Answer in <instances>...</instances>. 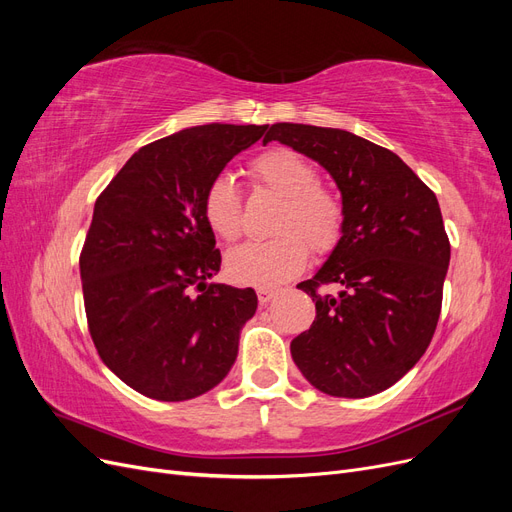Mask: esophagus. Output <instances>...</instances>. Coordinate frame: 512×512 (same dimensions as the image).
Segmentation results:
<instances>
[{"mask_svg":"<svg viewBox=\"0 0 512 512\" xmlns=\"http://www.w3.org/2000/svg\"><path fill=\"white\" fill-rule=\"evenodd\" d=\"M256 294H258V301H260V305H267L273 297H275V290H271V288H258L256 290Z\"/></svg>","mask_w":512,"mask_h":512,"instance_id":"1","label":"esophagus"}]
</instances>
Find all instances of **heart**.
I'll use <instances>...</instances> for the list:
<instances>
[{
  "mask_svg": "<svg viewBox=\"0 0 512 512\" xmlns=\"http://www.w3.org/2000/svg\"><path fill=\"white\" fill-rule=\"evenodd\" d=\"M250 173L256 185L284 200L273 226L275 239L245 243L226 256V273L241 286H277L297 275L309 258L335 250L344 232V205L324 188L314 162L292 149H271L258 156ZM203 215L224 241L243 232V200L237 181L228 173L215 175L203 194Z\"/></svg>",
  "mask_w": 512,
  "mask_h": 512,
  "instance_id": "b5f03b06",
  "label": "heart"
}]
</instances>
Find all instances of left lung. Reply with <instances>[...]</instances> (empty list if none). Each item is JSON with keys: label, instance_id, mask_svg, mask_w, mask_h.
<instances>
[{"label": "left lung", "instance_id": "left-lung-1", "mask_svg": "<svg viewBox=\"0 0 512 512\" xmlns=\"http://www.w3.org/2000/svg\"><path fill=\"white\" fill-rule=\"evenodd\" d=\"M271 141L316 160L344 205L342 239L297 286L316 301V320L292 339V359L327 395L386 391L425 354L440 318L451 243L438 198L393 151L352 132L273 123ZM329 283L337 295L319 292Z\"/></svg>", "mask_w": 512, "mask_h": 512}]
</instances>
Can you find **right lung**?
Here are the masks:
<instances>
[{"label": "right lung", "mask_w": 512, "mask_h": 512, "mask_svg": "<svg viewBox=\"0 0 512 512\" xmlns=\"http://www.w3.org/2000/svg\"><path fill=\"white\" fill-rule=\"evenodd\" d=\"M265 130L209 123L160 138L138 149L96 200L79 262L89 333L102 363L145 397L203 395L237 359L258 297L209 282L222 256L203 194Z\"/></svg>", "instance_id": "obj_1"}]
</instances>
